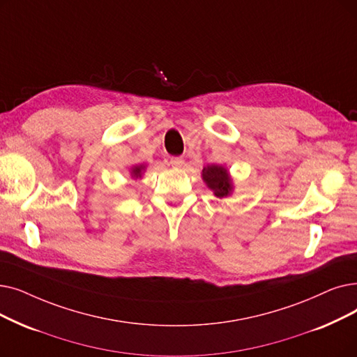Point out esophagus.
<instances>
[{
  "label": "esophagus",
  "mask_w": 357,
  "mask_h": 357,
  "mask_svg": "<svg viewBox=\"0 0 357 357\" xmlns=\"http://www.w3.org/2000/svg\"><path fill=\"white\" fill-rule=\"evenodd\" d=\"M170 165L172 167H182L183 166V159L182 158H170Z\"/></svg>",
  "instance_id": "esophagus-1"
}]
</instances>
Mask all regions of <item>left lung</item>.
I'll use <instances>...</instances> for the list:
<instances>
[{
  "label": "left lung",
  "mask_w": 357,
  "mask_h": 357,
  "mask_svg": "<svg viewBox=\"0 0 357 357\" xmlns=\"http://www.w3.org/2000/svg\"><path fill=\"white\" fill-rule=\"evenodd\" d=\"M203 179L215 197L223 198L234 192V183L227 169L219 165H208L203 169Z\"/></svg>",
  "instance_id": "left-lung-1"
}]
</instances>
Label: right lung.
Here are the masks:
<instances>
[{
	"label": "right lung",
	"mask_w": 357,
	"mask_h": 357,
	"mask_svg": "<svg viewBox=\"0 0 357 357\" xmlns=\"http://www.w3.org/2000/svg\"><path fill=\"white\" fill-rule=\"evenodd\" d=\"M146 166L144 165H138L131 167V178H142V174L144 172Z\"/></svg>",
	"instance_id": "obj_1"
}]
</instances>
